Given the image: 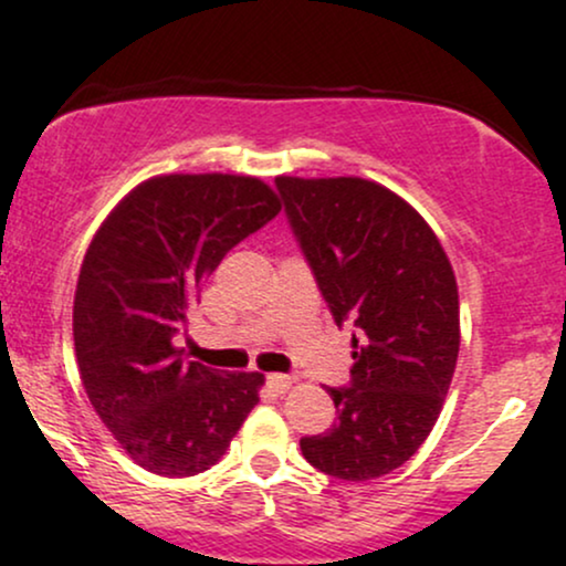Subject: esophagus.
Here are the masks:
<instances>
[{"label":"esophagus","instance_id":"esophagus-1","mask_svg":"<svg viewBox=\"0 0 566 566\" xmlns=\"http://www.w3.org/2000/svg\"><path fill=\"white\" fill-rule=\"evenodd\" d=\"M265 382H269V386L274 388V391L284 394V391H287V388L292 386V378H290V375H279V373H274V375H269V378H265Z\"/></svg>","mask_w":566,"mask_h":566}]
</instances>
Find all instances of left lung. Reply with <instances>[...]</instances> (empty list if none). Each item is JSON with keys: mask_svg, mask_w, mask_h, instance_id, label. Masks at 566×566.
Instances as JSON below:
<instances>
[{"mask_svg": "<svg viewBox=\"0 0 566 566\" xmlns=\"http://www.w3.org/2000/svg\"><path fill=\"white\" fill-rule=\"evenodd\" d=\"M284 216L335 324L354 322L337 420L303 458L346 482L405 465L437 423L460 348L452 265L405 199L361 178H276Z\"/></svg>", "mask_w": 566, "mask_h": 566, "instance_id": "8db88e82", "label": "left lung"}]
</instances>
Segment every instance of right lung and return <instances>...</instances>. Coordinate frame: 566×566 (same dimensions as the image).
I'll list each match as a JSON object with an SVG mask.
<instances>
[{"label":"right lung","mask_w":566,"mask_h":566,"mask_svg":"<svg viewBox=\"0 0 566 566\" xmlns=\"http://www.w3.org/2000/svg\"><path fill=\"white\" fill-rule=\"evenodd\" d=\"M279 210L258 178L161 175L97 229L76 282V361L95 412L146 471H207L258 405L261 373L188 361L175 335L226 252Z\"/></svg>","instance_id":"add662e5"}]
</instances>
